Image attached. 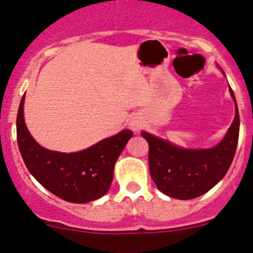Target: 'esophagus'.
<instances>
[{"label": "esophagus", "instance_id": "esophagus-1", "mask_svg": "<svg viewBox=\"0 0 253 253\" xmlns=\"http://www.w3.org/2000/svg\"><path fill=\"white\" fill-rule=\"evenodd\" d=\"M130 128L133 130H139L141 128V123L139 120H136V119H133V120L130 121Z\"/></svg>", "mask_w": 253, "mask_h": 253}]
</instances>
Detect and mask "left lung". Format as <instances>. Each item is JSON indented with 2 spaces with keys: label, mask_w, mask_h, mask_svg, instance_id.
<instances>
[{
  "label": "left lung",
  "mask_w": 253,
  "mask_h": 253,
  "mask_svg": "<svg viewBox=\"0 0 253 253\" xmlns=\"http://www.w3.org/2000/svg\"><path fill=\"white\" fill-rule=\"evenodd\" d=\"M236 102V117L225 138L216 146L203 150H187L168 140L141 132L149 143L150 173L157 188L165 195L178 200H190L211 190L226 175L239 138V113Z\"/></svg>",
  "instance_id": "obj_1"
}]
</instances>
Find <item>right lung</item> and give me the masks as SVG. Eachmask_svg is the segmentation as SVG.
<instances>
[{"label": "right lung", "mask_w": 253, "mask_h": 253, "mask_svg": "<svg viewBox=\"0 0 253 253\" xmlns=\"http://www.w3.org/2000/svg\"><path fill=\"white\" fill-rule=\"evenodd\" d=\"M25 95L16 118V136L26 167L43 188L74 203H86L100 199L109 189L114 165L133 136L124 129L103 139L89 149L74 153L46 150L32 138L24 120Z\"/></svg>", "instance_id": "add662e5"}]
</instances>
